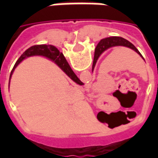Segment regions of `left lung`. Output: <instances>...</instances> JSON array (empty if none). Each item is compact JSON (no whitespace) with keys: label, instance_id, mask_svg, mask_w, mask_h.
Masks as SVG:
<instances>
[{"label":"left lung","instance_id":"left-lung-1","mask_svg":"<svg viewBox=\"0 0 158 158\" xmlns=\"http://www.w3.org/2000/svg\"><path fill=\"white\" fill-rule=\"evenodd\" d=\"M114 46H125V47H128V48H130L134 50L136 53H138L143 59L144 57L142 56V55L140 54V52L137 50L135 45H133L132 43H130L129 40L123 39L122 37H119V36H113V37H108V38H105V39H102L101 41L98 43V45H96V51H95V56H94V61H93V65H92V72L94 69H95V66L96 64V62L99 58V56L103 52L106 51L107 49L112 48V47H114ZM145 61V59H144Z\"/></svg>","mask_w":158,"mask_h":158}]
</instances>
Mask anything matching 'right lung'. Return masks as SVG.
I'll return each mask as SVG.
<instances>
[{
    "label": "right lung",
    "mask_w": 158,
    "mask_h": 158,
    "mask_svg": "<svg viewBox=\"0 0 158 158\" xmlns=\"http://www.w3.org/2000/svg\"><path fill=\"white\" fill-rule=\"evenodd\" d=\"M44 56L45 58H48L49 60L52 61L58 66L59 68L62 69V71L65 73L73 82H75L76 84H78L79 85H84V83L80 81V79L77 77V75L73 73L72 69L70 68V66L67 62L62 52H59V50L56 46L52 45H35L29 47V49H27L25 52L21 55V56L18 59V61L16 62L15 65L13 67L11 74H10V79L12 78V73L17 68V66L25 58H28L29 56ZM9 85H10V81H9Z\"/></svg>",
    "instance_id": "right-lung-1"
}]
</instances>
